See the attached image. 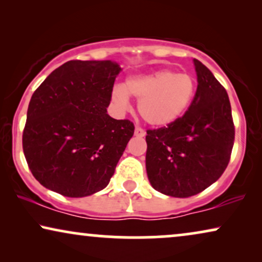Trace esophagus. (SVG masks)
Returning a JSON list of instances; mask_svg holds the SVG:
<instances>
[{"instance_id":"esophagus-1","label":"esophagus","mask_w":262,"mask_h":262,"mask_svg":"<svg viewBox=\"0 0 262 262\" xmlns=\"http://www.w3.org/2000/svg\"><path fill=\"white\" fill-rule=\"evenodd\" d=\"M135 136H136V137H144L145 131L143 130L142 127L136 126V128H135Z\"/></svg>"}]
</instances>
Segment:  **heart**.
<instances>
[{
	"mask_svg": "<svg viewBox=\"0 0 262 262\" xmlns=\"http://www.w3.org/2000/svg\"><path fill=\"white\" fill-rule=\"evenodd\" d=\"M195 80L188 74L159 70L128 77L123 87L116 85L111 99L121 111L130 107L128 95L139 100L138 112L152 126H167L181 118L195 96Z\"/></svg>",
	"mask_w": 262,
	"mask_h": 262,
	"instance_id": "1",
	"label": "heart"
}]
</instances>
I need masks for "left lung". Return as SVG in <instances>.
I'll return each mask as SVG.
<instances>
[{
  "label": "left lung",
  "mask_w": 262,
  "mask_h": 262,
  "mask_svg": "<svg viewBox=\"0 0 262 262\" xmlns=\"http://www.w3.org/2000/svg\"><path fill=\"white\" fill-rule=\"evenodd\" d=\"M195 96L173 124L146 131L145 166L156 191L188 198L216 182L228 167L235 126L228 93L198 59Z\"/></svg>",
  "instance_id": "obj_1"
}]
</instances>
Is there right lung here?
I'll return each instance as SVG.
<instances>
[{
	"instance_id": "right-lung-1",
	"label": "right lung",
	"mask_w": 262,
	"mask_h": 262,
	"mask_svg": "<svg viewBox=\"0 0 262 262\" xmlns=\"http://www.w3.org/2000/svg\"><path fill=\"white\" fill-rule=\"evenodd\" d=\"M120 70L111 60H69L35 89L23 148L44 187L82 198L108 185L135 132L132 121L107 114Z\"/></svg>"
}]
</instances>
